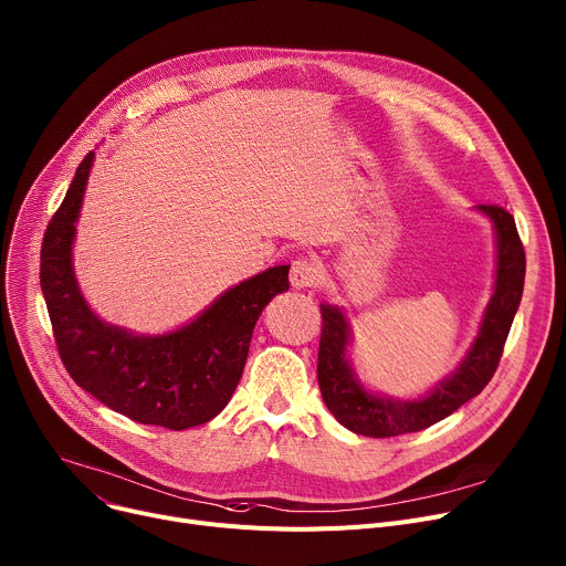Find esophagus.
I'll list each match as a JSON object with an SVG mask.
<instances>
[{
  "instance_id": "obj_1",
  "label": "esophagus",
  "mask_w": 566,
  "mask_h": 566,
  "mask_svg": "<svg viewBox=\"0 0 566 566\" xmlns=\"http://www.w3.org/2000/svg\"><path fill=\"white\" fill-rule=\"evenodd\" d=\"M289 282L295 291L312 289L321 282V269L310 259H297V261H293V266H291Z\"/></svg>"
}]
</instances>
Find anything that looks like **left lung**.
<instances>
[{
	"label": "left lung",
	"mask_w": 566,
	"mask_h": 566,
	"mask_svg": "<svg viewBox=\"0 0 566 566\" xmlns=\"http://www.w3.org/2000/svg\"><path fill=\"white\" fill-rule=\"evenodd\" d=\"M492 220L496 239L494 291L484 307L478 334L460 366L419 398H391L370 391L348 357L353 327L338 305H321L323 332L318 348V387L334 419L361 437H396L426 430L475 398L496 373L525 280V252L514 218L494 205H478Z\"/></svg>",
	"instance_id": "obj_1"
}]
</instances>
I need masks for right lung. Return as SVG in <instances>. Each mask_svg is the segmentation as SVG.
<instances>
[{
    "instance_id": "add662e5",
    "label": "right lung",
    "mask_w": 566,
    "mask_h": 566,
    "mask_svg": "<svg viewBox=\"0 0 566 566\" xmlns=\"http://www.w3.org/2000/svg\"><path fill=\"white\" fill-rule=\"evenodd\" d=\"M95 153L80 164L48 224L41 250V289L59 355L72 380L136 423L196 428L224 409L243 375L254 325L289 269L273 266L222 291L209 307L164 334H136L102 321L74 275L72 245Z\"/></svg>"
}]
</instances>
